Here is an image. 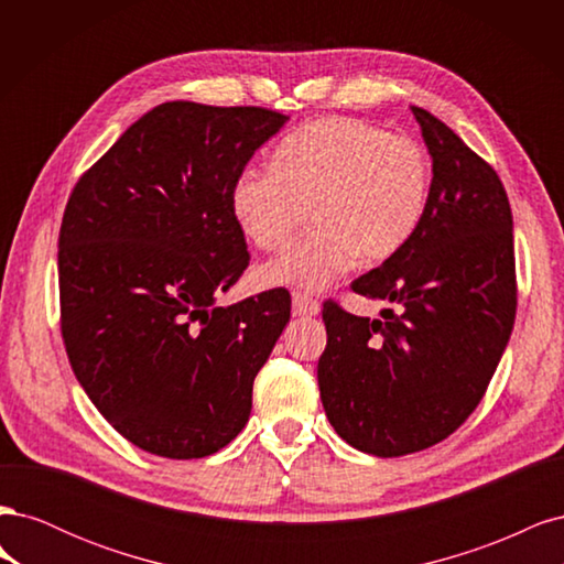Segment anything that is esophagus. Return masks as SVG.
Returning <instances> with one entry per match:
<instances>
[{
    "label": "esophagus",
    "mask_w": 564,
    "mask_h": 564,
    "mask_svg": "<svg viewBox=\"0 0 564 564\" xmlns=\"http://www.w3.org/2000/svg\"><path fill=\"white\" fill-rule=\"evenodd\" d=\"M292 305H294V315H303V317H313L319 313V303L308 296V294H301V292H294L292 296Z\"/></svg>",
    "instance_id": "obj_1"
}]
</instances>
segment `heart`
<instances>
[{
	"label": "heart",
	"instance_id": "b5f03b06",
	"mask_svg": "<svg viewBox=\"0 0 564 564\" xmlns=\"http://www.w3.org/2000/svg\"><path fill=\"white\" fill-rule=\"evenodd\" d=\"M431 162L406 135L355 117L305 124L278 145L272 166L247 169L230 209L251 245L275 251L308 209L313 230L263 265L272 286L322 292L357 263L377 265L402 251L429 209Z\"/></svg>",
	"mask_w": 564,
	"mask_h": 564
}]
</instances>
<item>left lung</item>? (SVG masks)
I'll return each instance as SVG.
<instances>
[{
    "instance_id": "8db88e82",
    "label": "left lung",
    "mask_w": 564,
    "mask_h": 564,
    "mask_svg": "<svg viewBox=\"0 0 564 564\" xmlns=\"http://www.w3.org/2000/svg\"><path fill=\"white\" fill-rule=\"evenodd\" d=\"M433 160L429 209L409 245L352 282L381 319L324 303L322 406L350 447L404 456L449 437L480 404L516 322L513 214L497 172L412 108Z\"/></svg>"
}]
</instances>
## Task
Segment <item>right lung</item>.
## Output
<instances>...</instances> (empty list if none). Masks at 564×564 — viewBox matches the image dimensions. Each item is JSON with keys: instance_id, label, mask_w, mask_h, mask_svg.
I'll list each match as a JSON object with an SVG mask.
<instances>
[{"instance_id": "obj_1", "label": "right lung", "mask_w": 564, "mask_h": 564, "mask_svg": "<svg viewBox=\"0 0 564 564\" xmlns=\"http://www.w3.org/2000/svg\"><path fill=\"white\" fill-rule=\"evenodd\" d=\"M286 115L169 100L84 174L58 235L61 332L84 392L135 447L224 449L292 315L286 289L228 308L249 265L230 195Z\"/></svg>"}]
</instances>
